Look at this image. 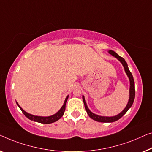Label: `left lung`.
<instances>
[{"label": "left lung", "instance_id": "left-lung-1", "mask_svg": "<svg viewBox=\"0 0 152 152\" xmlns=\"http://www.w3.org/2000/svg\"><path fill=\"white\" fill-rule=\"evenodd\" d=\"M108 53L110 54H111L113 56L116 58L118 61L121 62L123 65L124 69H125V72L127 76H128L129 80V100H128V102L127 104V105L125 107V109L122 111V112L118 114V115L114 116H99V115L95 114H94L93 112H91L89 109L88 108V107L87 105L86 101H85V98L84 96H83V102H84L85 104V110H86V112L87 113V114L89 115V116L91 118H92L93 120H94L98 122H101V123H112V122H115L116 121H118V119H120L121 118L122 116H123L124 114H125L126 112H127L128 110L131 107L132 104H133L134 100V98H135V85H134V78L131 72H130L129 68H128V65L126 61H125V59L123 58H122L119 55H118L116 54V52H114L112 50H109Z\"/></svg>", "mask_w": 152, "mask_h": 152}]
</instances>
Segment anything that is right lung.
I'll list each match as a JSON object with an SVG mask.
<instances>
[{"label": "right lung", "mask_w": 152, "mask_h": 152, "mask_svg": "<svg viewBox=\"0 0 152 152\" xmlns=\"http://www.w3.org/2000/svg\"><path fill=\"white\" fill-rule=\"evenodd\" d=\"M68 97H69V95L66 97L65 102H64V103H63V105L62 106V107L61 109H60V110L58 111V112L56 113L55 114L52 115V116H34V115L29 114V113L25 112V110H23V109L20 107V106L19 105L18 103L17 102H16V104H17V105L19 107V108L20 109V110L22 111V112L24 114L25 116H26L27 118L31 120V121L37 122V123H43V124H50V123H54V122L57 121L58 120H59L62 116H63L64 112H65V110L66 102H67V100L68 99Z\"/></svg>", "instance_id": "1"}]
</instances>
